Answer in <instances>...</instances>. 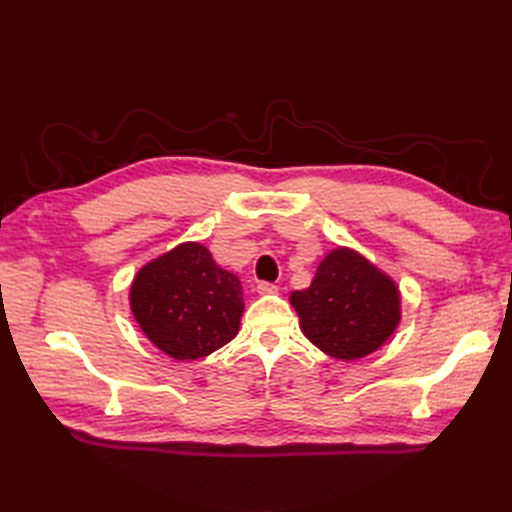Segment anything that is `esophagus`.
<instances>
[{
    "label": "esophagus",
    "instance_id": "obj_1",
    "mask_svg": "<svg viewBox=\"0 0 512 512\" xmlns=\"http://www.w3.org/2000/svg\"><path fill=\"white\" fill-rule=\"evenodd\" d=\"M256 290H258V294H275V292H277V286L271 284V282H258Z\"/></svg>",
    "mask_w": 512,
    "mask_h": 512
}]
</instances>
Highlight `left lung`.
I'll return each instance as SVG.
<instances>
[{
	"instance_id": "1",
	"label": "left lung",
	"mask_w": 512,
	"mask_h": 512,
	"mask_svg": "<svg viewBox=\"0 0 512 512\" xmlns=\"http://www.w3.org/2000/svg\"><path fill=\"white\" fill-rule=\"evenodd\" d=\"M303 335L324 354L356 361L384 346L401 320L399 286L350 247L320 260L312 284L294 290Z\"/></svg>"
}]
</instances>
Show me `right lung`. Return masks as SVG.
<instances>
[{
    "label": "right lung",
    "instance_id": "right-lung-1",
    "mask_svg": "<svg viewBox=\"0 0 512 512\" xmlns=\"http://www.w3.org/2000/svg\"><path fill=\"white\" fill-rule=\"evenodd\" d=\"M130 309L153 346L175 361H196L239 333L243 288L203 243L188 241L138 269Z\"/></svg>",
    "mask_w": 512,
    "mask_h": 512
}]
</instances>
